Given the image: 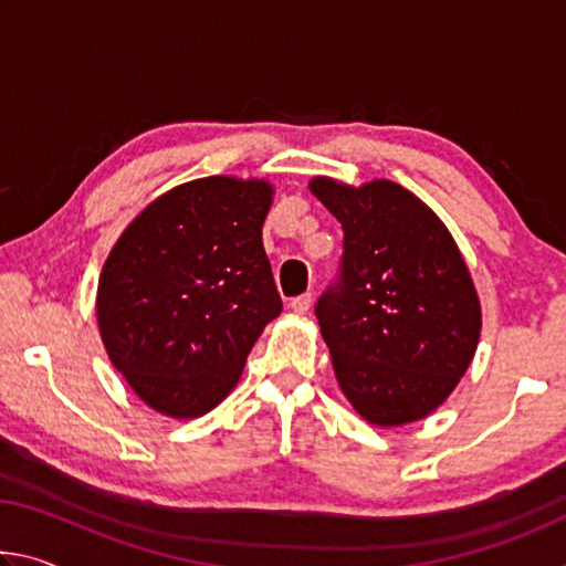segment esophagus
<instances>
[{
  "mask_svg": "<svg viewBox=\"0 0 566 566\" xmlns=\"http://www.w3.org/2000/svg\"><path fill=\"white\" fill-rule=\"evenodd\" d=\"M290 306L292 310L296 312V314H306L312 310V294L306 292V294H300V296H294V300L290 302Z\"/></svg>",
  "mask_w": 566,
  "mask_h": 566,
  "instance_id": "obj_1",
  "label": "esophagus"
}]
</instances>
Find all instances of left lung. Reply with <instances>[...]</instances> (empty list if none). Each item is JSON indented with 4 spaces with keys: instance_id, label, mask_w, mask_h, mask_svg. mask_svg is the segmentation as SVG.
Listing matches in <instances>:
<instances>
[{
    "instance_id": "obj_1",
    "label": "left lung",
    "mask_w": 566,
    "mask_h": 566,
    "mask_svg": "<svg viewBox=\"0 0 566 566\" xmlns=\"http://www.w3.org/2000/svg\"><path fill=\"white\" fill-rule=\"evenodd\" d=\"M310 187L344 232L337 280L314 304L342 391L371 424L427 417L467 371L482 329L452 234L395 181L354 189L317 177Z\"/></svg>"
}]
</instances>
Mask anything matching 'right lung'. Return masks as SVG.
Instances as JSON below:
<instances>
[{
  "label": "right lung",
  "instance_id": "1",
  "mask_svg": "<svg viewBox=\"0 0 566 566\" xmlns=\"http://www.w3.org/2000/svg\"><path fill=\"white\" fill-rule=\"evenodd\" d=\"M272 187L207 177L161 195L104 264L97 317L109 359L161 415L214 409L282 312L262 224Z\"/></svg>",
  "mask_w": 566,
  "mask_h": 566
}]
</instances>
